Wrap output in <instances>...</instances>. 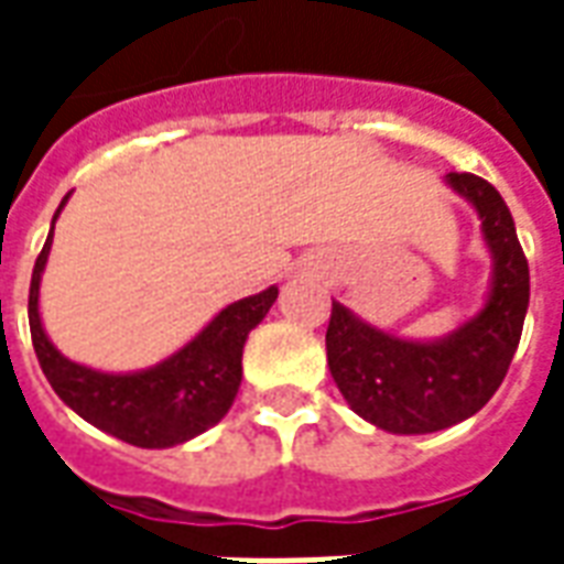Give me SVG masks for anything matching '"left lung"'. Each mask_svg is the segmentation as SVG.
Segmentation results:
<instances>
[{"label":"left lung","instance_id":"1","mask_svg":"<svg viewBox=\"0 0 564 564\" xmlns=\"http://www.w3.org/2000/svg\"><path fill=\"white\" fill-rule=\"evenodd\" d=\"M447 184L474 205L492 253L484 311L447 338L404 341L332 302V378L356 414L392 435L441 432L477 414L508 375L529 307V262L505 198L477 174L449 172Z\"/></svg>","mask_w":564,"mask_h":564}]
</instances>
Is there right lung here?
Instances as JSON below:
<instances>
[{
    "mask_svg": "<svg viewBox=\"0 0 564 564\" xmlns=\"http://www.w3.org/2000/svg\"><path fill=\"white\" fill-rule=\"evenodd\" d=\"M66 198L59 202L54 223ZM51 238L54 235H47L32 269L30 332L39 366L56 395L96 429L144 449L184 444L220 423L241 387V354L247 335L269 314L278 299V286L223 307L193 341L162 359L160 366L132 375H105L66 359L42 329L39 286L51 253Z\"/></svg>",
    "mask_w": 564,
    "mask_h": 564,
    "instance_id": "add662e5",
    "label": "right lung"
}]
</instances>
